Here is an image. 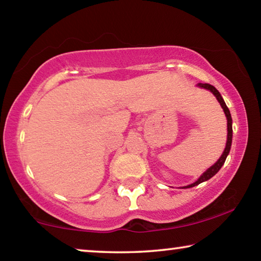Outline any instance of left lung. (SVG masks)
<instances>
[{"instance_id": "8db88e82", "label": "left lung", "mask_w": 261, "mask_h": 261, "mask_svg": "<svg viewBox=\"0 0 261 261\" xmlns=\"http://www.w3.org/2000/svg\"><path fill=\"white\" fill-rule=\"evenodd\" d=\"M198 86H199V87H202V88H206V90H210V91L212 92V93H213V94L216 96V99H218V101L220 102L221 107L223 108V110H224V114H226V116H227V123H228L227 144H226V148H224V152L222 153V155H221V158L219 159V160L216 161V163H214L213 166H212L211 168H208V169H207V170L205 171V173L200 176L199 179L196 180V182H194L193 184H190V185H188V187H185L184 189L196 187V185L200 184V183H202V182H205V180L210 179L211 177H213V176H214L216 173H218V171L221 169V167L223 166L224 161H226V159H227V156H228V154H229V152H230L231 141H232V126H231L232 120H231V115H230V112H229V109H228V107H227L226 102H224V100L222 99V96H221L220 92H219L218 90H216V88H215L213 85H211V84H206V83H205V84H202V83H199V84H198Z\"/></svg>"}]
</instances>
